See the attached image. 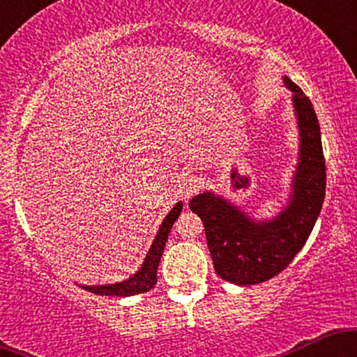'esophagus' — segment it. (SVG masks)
Listing matches in <instances>:
<instances>
[{
  "label": "esophagus",
  "instance_id": "34e87169",
  "mask_svg": "<svg viewBox=\"0 0 357 357\" xmlns=\"http://www.w3.org/2000/svg\"><path fill=\"white\" fill-rule=\"evenodd\" d=\"M199 190H202V181H199V178H196V176H188V178L183 179L181 192L184 199L191 198V196L196 195Z\"/></svg>",
  "mask_w": 357,
  "mask_h": 357
}]
</instances>
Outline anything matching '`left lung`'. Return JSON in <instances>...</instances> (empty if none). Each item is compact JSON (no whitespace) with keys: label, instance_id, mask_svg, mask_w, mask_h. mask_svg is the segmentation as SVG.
Listing matches in <instances>:
<instances>
[{"label":"left lung","instance_id":"1","mask_svg":"<svg viewBox=\"0 0 357 357\" xmlns=\"http://www.w3.org/2000/svg\"><path fill=\"white\" fill-rule=\"evenodd\" d=\"M284 82L294 92L301 129V162L287 210L272 221L253 223L211 192L190 202L203 221L216 275L236 285L261 284L289 267L309 238L326 195V159L312 102L292 80L284 77Z\"/></svg>","mask_w":357,"mask_h":357}]
</instances>
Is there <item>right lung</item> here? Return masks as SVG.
<instances>
[{
	"mask_svg": "<svg viewBox=\"0 0 357 357\" xmlns=\"http://www.w3.org/2000/svg\"><path fill=\"white\" fill-rule=\"evenodd\" d=\"M183 210V203H178L173 208V211L166 216L165 221H162L161 228H159L158 235H155V240L151 247L149 253H147L144 264L139 268V272L134 277H130L129 280L121 282V284L114 285H97V287H87L82 285V289L89 290V292L97 294V296H114V297H129L136 296V294H144L149 292L151 289L155 285V273H158L159 260H161L162 250L166 247L167 235H169L171 228H173L176 218L179 216V213Z\"/></svg>",
	"mask_w": 357,
	"mask_h": 357,
	"instance_id": "1",
	"label": "right lung"
}]
</instances>
